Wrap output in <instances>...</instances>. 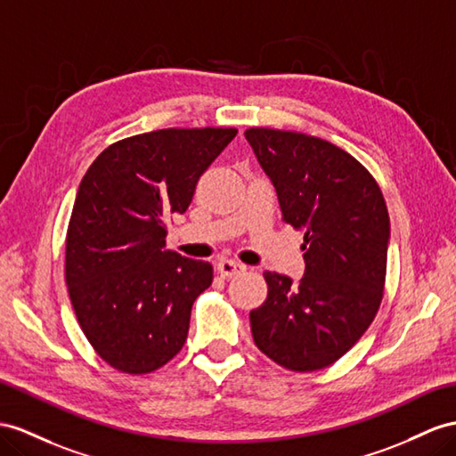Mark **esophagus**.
Returning a JSON list of instances; mask_svg holds the SVG:
<instances>
[{"label": "esophagus", "instance_id": "esophagus-1", "mask_svg": "<svg viewBox=\"0 0 456 456\" xmlns=\"http://www.w3.org/2000/svg\"><path fill=\"white\" fill-rule=\"evenodd\" d=\"M217 270H219L221 275L235 277V275H239V273H242L244 270H247V265H242V264H239L235 260H219L217 262Z\"/></svg>", "mask_w": 456, "mask_h": 456}]
</instances>
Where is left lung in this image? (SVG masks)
Returning a JSON list of instances; mask_svg holds the SVG:
<instances>
[{
  "label": "left lung",
  "instance_id": "left-lung-1",
  "mask_svg": "<svg viewBox=\"0 0 456 456\" xmlns=\"http://www.w3.org/2000/svg\"><path fill=\"white\" fill-rule=\"evenodd\" d=\"M283 221L305 229V275L265 272L267 298L250 312L254 343L277 364H333L370 328L383 297L391 225L368 169L316 136L248 128Z\"/></svg>",
  "mask_w": 456,
  "mask_h": 456
}]
</instances>
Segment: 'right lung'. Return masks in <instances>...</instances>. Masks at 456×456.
Masks as SVG:
<instances>
[{
	"instance_id": "add662e5",
	"label": "right lung",
	"mask_w": 456,
	"mask_h": 456,
	"mask_svg": "<svg viewBox=\"0 0 456 456\" xmlns=\"http://www.w3.org/2000/svg\"><path fill=\"white\" fill-rule=\"evenodd\" d=\"M237 128H161L108 146L78 184L65 279L77 320L115 370L148 373L183 348L212 265L166 248V221Z\"/></svg>"
}]
</instances>
